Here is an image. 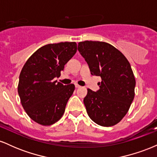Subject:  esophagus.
Segmentation results:
<instances>
[{"instance_id": "1", "label": "esophagus", "mask_w": 157, "mask_h": 157, "mask_svg": "<svg viewBox=\"0 0 157 157\" xmlns=\"http://www.w3.org/2000/svg\"><path fill=\"white\" fill-rule=\"evenodd\" d=\"M75 87H76V88H80V86H79V85H77V84H75Z\"/></svg>"}]
</instances>
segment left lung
<instances>
[{
	"mask_svg": "<svg viewBox=\"0 0 157 157\" xmlns=\"http://www.w3.org/2000/svg\"><path fill=\"white\" fill-rule=\"evenodd\" d=\"M79 52L92 75L100 76V89H88L83 102L88 115L101 126L118 123L134 98V75L128 60L112 45L100 41L80 42Z\"/></svg>",
	"mask_w": 157,
	"mask_h": 157,
	"instance_id": "8db88e82",
	"label": "left lung"
}]
</instances>
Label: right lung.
Returning a JSON list of instances; mask_svg holds the SVG:
<instances>
[{
	"mask_svg": "<svg viewBox=\"0 0 157 157\" xmlns=\"http://www.w3.org/2000/svg\"><path fill=\"white\" fill-rule=\"evenodd\" d=\"M77 52L75 42L48 44L37 49L21 70L17 91L23 109L32 120L43 125L58 121L75 90L54 81Z\"/></svg>",
	"mask_w": 157,
	"mask_h": 157,
	"instance_id": "1",
	"label": "right lung"
}]
</instances>
